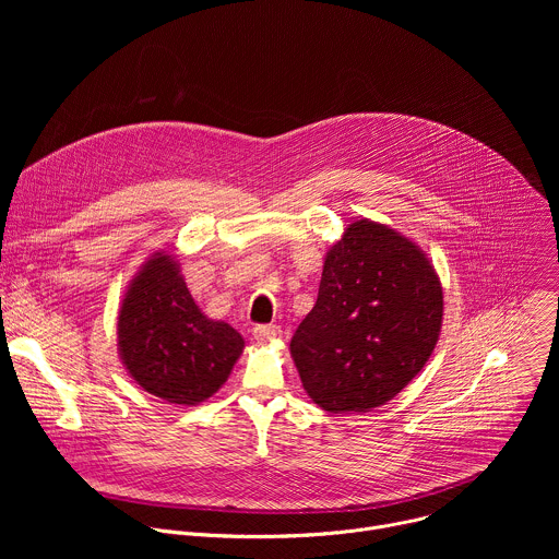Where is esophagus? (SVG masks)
I'll use <instances>...</instances> for the list:
<instances>
[{
  "instance_id": "esophagus-1",
  "label": "esophagus",
  "mask_w": 559,
  "mask_h": 559,
  "mask_svg": "<svg viewBox=\"0 0 559 559\" xmlns=\"http://www.w3.org/2000/svg\"><path fill=\"white\" fill-rule=\"evenodd\" d=\"M283 336V330L278 325H259L254 328V341L261 345H270Z\"/></svg>"
}]
</instances>
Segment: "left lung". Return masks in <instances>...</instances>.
<instances>
[{"label": "left lung", "instance_id": "8db88e82", "mask_svg": "<svg viewBox=\"0 0 559 559\" xmlns=\"http://www.w3.org/2000/svg\"><path fill=\"white\" fill-rule=\"evenodd\" d=\"M442 298L433 263L409 236L369 218L349 223L289 343L307 395L330 414L389 403L433 354Z\"/></svg>", "mask_w": 559, "mask_h": 559}]
</instances>
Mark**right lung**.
I'll return each instance as SVG.
<instances>
[{"instance_id": "right-lung-1", "label": "right lung", "mask_w": 559, "mask_h": 559, "mask_svg": "<svg viewBox=\"0 0 559 559\" xmlns=\"http://www.w3.org/2000/svg\"><path fill=\"white\" fill-rule=\"evenodd\" d=\"M246 341L194 302L175 254L154 252L128 283L117 316V349L130 378L173 405L194 407L231 373Z\"/></svg>"}]
</instances>
